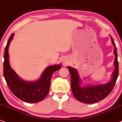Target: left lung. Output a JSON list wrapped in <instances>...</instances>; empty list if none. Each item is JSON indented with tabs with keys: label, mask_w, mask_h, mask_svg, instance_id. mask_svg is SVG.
Wrapping results in <instances>:
<instances>
[{
	"label": "left lung",
	"mask_w": 122,
	"mask_h": 122,
	"mask_svg": "<svg viewBox=\"0 0 122 122\" xmlns=\"http://www.w3.org/2000/svg\"><path fill=\"white\" fill-rule=\"evenodd\" d=\"M112 43L114 45V54L115 59L114 61L115 70L112 74V79L108 83L94 86H87L81 87L80 86L81 80L77 70L72 67H68L71 76V84L72 92L74 97L79 102L87 104L95 103L104 99L110 94L114 88L119 74V64L118 61L117 47L114 40L111 36Z\"/></svg>",
	"instance_id": "1"
}]
</instances>
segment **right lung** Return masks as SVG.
<instances>
[{"label": "right lung", "instance_id": "1", "mask_svg": "<svg viewBox=\"0 0 122 122\" xmlns=\"http://www.w3.org/2000/svg\"><path fill=\"white\" fill-rule=\"evenodd\" d=\"M13 37L12 33L7 41L4 54L3 75L7 85L17 98L25 102L36 103L41 101L49 92L52 74L61 69V64L47 67L38 81L29 82L23 81L10 65L8 47Z\"/></svg>", "mask_w": 122, "mask_h": 122}]
</instances>
